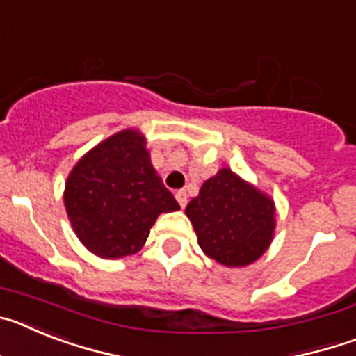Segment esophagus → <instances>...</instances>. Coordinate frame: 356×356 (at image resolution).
<instances>
[{"label":"esophagus","instance_id":"1","mask_svg":"<svg viewBox=\"0 0 356 356\" xmlns=\"http://www.w3.org/2000/svg\"><path fill=\"white\" fill-rule=\"evenodd\" d=\"M175 197H176V201H178V203H180L181 209H184V207L187 205L188 197H187V193H185V191H176Z\"/></svg>","mask_w":356,"mask_h":356}]
</instances>
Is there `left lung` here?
<instances>
[{
  "instance_id": "left-lung-1",
  "label": "left lung",
  "mask_w": 356,
  "mask_h": 356,
  "mask_svg": "<svg viewBox=\"0 0 356 356\" xmlns=\"http://www.w3.org/2000/svg\"><path fill=\"white\" fill-rule=\"evenodd\" d=\"M207 257L226 267H244L260 259L275 232L271 197L221 169L207 180L185 209Z\"/></svg>"
}]
</instances>
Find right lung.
Returning <instances> with one entry per match:
<instances>
[{
  "mask_svg": "<svg viewBox=\"0 0 356 356\" xmlns=\"http://www.w3.org/2000/svg\"><path fill=\"white\" fill-rule=\"evenodd\" d=\"M64 203L81 244L102 259L137 253L156 217L180 209L135 130L112 135L74 165Z\"/></svg>",
  "mask_w": 356,
  "mask_h": 356,
  "instance_id": "right-lung-1",
  "label": "right lung"
}]
</instances>
